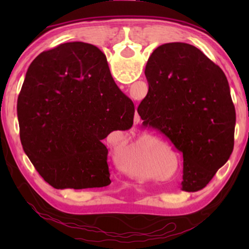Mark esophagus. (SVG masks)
<instances>
[{
  "instance_id": "1",
  "label": "esophagus",
  "mask_w": 249,
  "mask_h": 249,
  "mask_svg": "<svg viewBox=\"0 0 249 249\" xmlns=\"http://www.w3.org/2000/svg\"><path fill=\"white\" fill-rule=\"evenodd\" d=\"M140 120H141V117H140V115H138V114H136V115H135V123H136V124H138V122H140Z\"/></svg>"
}]
</instances>
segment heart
I'll return each instance as SVG.
<instances>
[{
	"label": "heart",
	"instance_id": "obj_1",
	"mask_svg": "<svg viewBox=\"0 0 249 249\" xmlns=\"http://www.w3.org/2000/svg\"><path fill=\"white\" fill-rule=\"evenodd\" d=\"M133 148L136 149L137 148V145H134ZM142 163H144V165H142V166H145V167L148 166V163H149L148 158H145L144 160H142ZM140 166H137L136 169H132V167H130V166H126V168H124V170L127 172V174L133 175L134 177H136V178H141V171L138 170V167H140Z\"/></svg>",
	"mask_w": 249,
	"mask_h": 249
}]
</instances>
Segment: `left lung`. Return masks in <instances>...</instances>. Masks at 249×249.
<instances>
[{
	"label": "left lung",
	"mask_w": 249,
	"mask_h": 249,
	"mask_svg": "<svg viewBox=\"0 0 249 249\" xmlns=\"http://www.w3.org/2000/svg\"><path fill=\"white\" fill-rule=\"evenodd\" d=\"M145 74L149 90L137 108L142 124L165 134L182 154L181 190L199 191L234 148L236 113L225 74L185 43L156 48Z\"/></svg>",
	"instance_id": "1"
}]
</instances>
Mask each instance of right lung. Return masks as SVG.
<instances>
[{
  "label": "right lung",
  "mask_w": 249,
  "mask_h": 249,
  "mask_svg": "<svg viewBox=\"0 0 249 249\" xmlns=\"http://www.w3.org/2000/svg\"><path fill=\"white\" fill-rule=\"evenodd\" d=\"M135 107L112 78L105 54L72 41L39 53L18 99L19 137L37 172L56 189L111 183L107 148L115 129L132 127Z\"/></svg>",
  "instance_id": "right-lung-1"
}]
</instances>
